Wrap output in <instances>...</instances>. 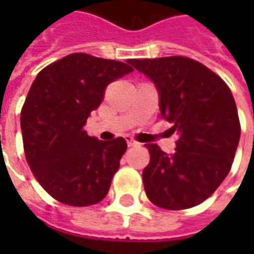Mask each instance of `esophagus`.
Returning <instances> with one entry per match:
<instances>
[{"label": "esophagus", "instance_id": "obj_1", "mask_svg": "<svg viewBox=\"0 0 254 254\" xmlns=\"http://www.w3.org/2000/svg\"><path fill=\"white\" fill-rule=\"evenodd\" d=\"M126 140H127V144H128V147H135V145H138V141H135V140L132 138L131 135H127V137H126Z\"/></svg>", "mask_w": 254, "mask_h": 254}]
</instances>
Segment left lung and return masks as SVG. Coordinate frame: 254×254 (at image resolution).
Instances as JSON below:
<instances>
[{"instance_id": "left-lung-1", "label": "left lung", "mask_w": 254, "mask_h": 254, "mask_svg": "<svg viewBox=\"0 0 254 254\" xmlns=\"http://www.w3.org/2000/svg\"><path fill=\"white\" fill-rule=\"evenodd\" d=\"M160 92L161 117L178 134L177 151L167 155L145 144L150 162L142 171L144 190L154 205L188 209L208 199L232 168L240 122L229 86L215 72L187 56L132 59Z\"/></svg>"}]
</instances>
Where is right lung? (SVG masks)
<instances>
[{
    "mask_svg": "<svg viewBox=\"0 0 254 254\" xmlns=\"http://www.w3.org/2000/svg\"><path fill=\"white\" fill-rule=\"evenodd\" d=\"M132 70L124 62L72 54L36 76L21 110L24 151L36 181L56 200L89 206L107 195L127 142L97 140L83 127L107 84Z\"/></svg>",
    "mask_w": 254,
    "mask_h": 254,
    "instance_id": "1",
    "label": "right lung"
}]
</instances>
